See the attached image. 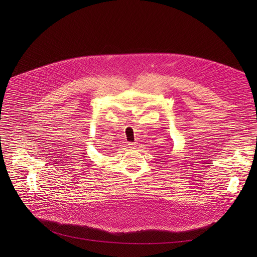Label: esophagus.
I'll return each instance as SVG.
<instances>
[{
	"label": "esophagus",
	"mask_w": 257,
	"mask_h": 257,
	"mask_svg": "<svg viewBox=\"0 0 257 257\" xmlns=\"http://www.w3.org/2000/svg\"><path fill=\"white\" fill-rule=\"evenodd\" d=\"M136 147H137V143H130L129 144V148H133V149H134Z\"/></svg>",
	"instance_id": "34e87169"
}]
</instances>
